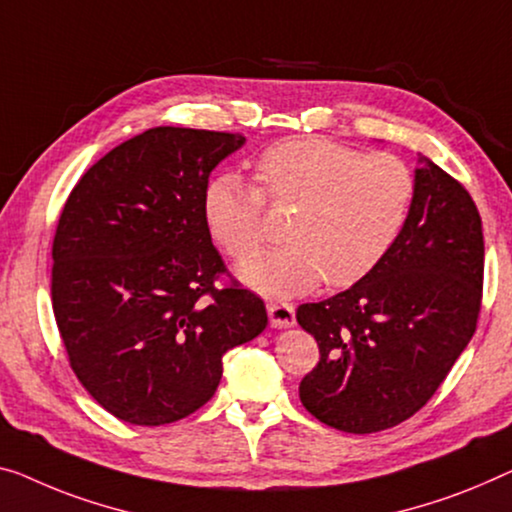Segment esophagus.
Masks as SVG:
<instances>
[{
  "label": "esophagus",
  "instance_id": "1",
  "mask_svg": "<svg viewBox=\"0 0 512 512\" xmlns=\"http://www.w3.org/2000/svg\"><path fill=\"white\" fill-rule=\"evenodd\" d=\"M266 312H269V322L273 329H289V326L296 324V312L292 303L273 301L266 305Z\"/></svg>",
  "mask_w": 512,
  "mask_h": 512
}]
</instances>
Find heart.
<instances>
[{"instance_id": "1", "label": "heart", "mask_w": 512, "mask_h": 512, "mask_svg": "<svg viewBox=\"0 0 512 512\" xmlns=\"http://www.w3.org/2000/svg\"><path fill=\"white\" fill-rule=\"evenodd\" d=\"M273 204H296L287 246L241 264L257 292L296 296L326 278L352 287L381 264L407 223L416 195L409 165L391 154H363L317 135L276 142L257 160ZM264 193L239 172H220L202 195L204 220L227 255L243 259L264 241Z\"/></svg>"}]
</instances>
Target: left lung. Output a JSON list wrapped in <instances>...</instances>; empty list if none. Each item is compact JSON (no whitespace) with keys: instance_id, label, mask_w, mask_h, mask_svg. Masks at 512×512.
<instances>
[{"instance_id":"1","label":"left lung","mask_w":512,"mask_h":512,"mask_svg":"<svg viewBox=\"0 0 512 512\" xmlns=\"http://www.w3.org/2000/svg\"><path fill=\"white\" fill-rule=\"evenodd\" d=\"M418 163L409 218L377 269L296 310L319 345L301 402L335 430L370 434L407 421L476 331L485 259L478 209L451 174L425 156Z\"/></svg>"}]
</instances>
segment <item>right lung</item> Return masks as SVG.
<instances>
[{"label": "right lung", "instance_id": "obj_1", "mask_svg": "<svg viewBox=\"0 0 512 512\" xmlns=\"http://www.w3.org/2000/svg\"><path fill=\"white\" fill-rule=\"evenodd\" d=\"M239 133L158 126L135 135L68 195L52 243V310L75 377L133 425L207 404L227 349L266 329L264 301L227 271L202 195Z\"/></svg>", "mask_w": 512, "mask_h": 512}]
</instances>
